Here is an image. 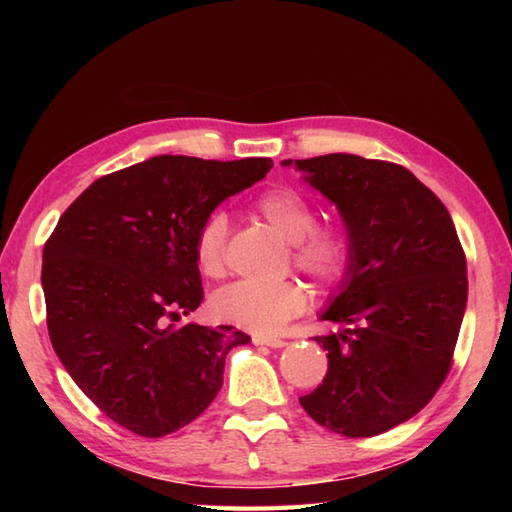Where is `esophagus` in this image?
Returning <instances> with one entry per match:
<instances>
[{
    "label": "esophagus",
    "mask_w": 512,
    "mask_h": 512,
    "mask_svg": "<svg viewBox=\"0 0 512 512\" xmlns=\"http://www.w3.org/2000/svg\"><path fill=\"white\" fill-rule=\"evenodd\" d=\"M253 343L268 345V348H284V345H287V341H282V339H273V336H259V334L253 336Z\"/></svg>",
    "instance_id": "1"
}]
</instances>
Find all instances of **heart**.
<instances>
[{
    "label": "heart",
    "instance_id": "b5f03b06",
    "mask_svg": "<svg viewBox=\"0 0 512 512\" xmlns=\"http://www.w3.org/2000/svg\"><path fill=\"white\" fill-rule=\"evenodd\" d=\"M253 210L271 228L291 241V257L298 271L320 287H339L352 271L354 239L341 221H316V210L296 189L275 187L259 194ZM228 219L212 212L198 225L194 259L207 277H221L228 266ZM307 305V291L296 280L275 284L235 282L214 293L212 314L221 323L255 334H273Z\"/></svg>",
    "mask_w": 512,
    "mask_h": 512
}]
</instances>
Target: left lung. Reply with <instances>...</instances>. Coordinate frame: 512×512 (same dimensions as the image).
I'll return each instance as SVG.
<instances>
[{
    "instance_id": "obj_1",
    "label": "left lung",
    "mask_w": 512,
    "mask_h": 512,
    "mask_svg": "<svg viewBox=\"0 0 512 512\" xmlns=\"http://www.w3.org/2000/svg\"><path fill=\"white\" fill-rule=\"evenodd\" d=\"M296 167L354 239L352 271L323 314L341 332L316 336L327 375L300 404L341 436H377L422 411L452 370L467 302L461 239L443 201L402 164L329 153Z\"/></svg>"
}]
</instances>
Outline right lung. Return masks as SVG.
Segmentation results:
<instances>
[{
	"instance_id": "obj_1",
	"label": "right lung",
	"mask_w": 512,
	"mask_h": 512,
	"mask_svg": "<svg viewBox=\"0 0 512 512\" xmlns=\"http://www.w3.org/2000/svg\"><path fill=\"white\" fill-rule=\"evenodd\" d=\"M268 158L158 155L108 173L60 216L42 250L49 339L76 386L112 422L162 438L223 386L230 325L171 327L203 300L194 237L212 210L271 171Z\"/></svg>"
}]
</instances>
